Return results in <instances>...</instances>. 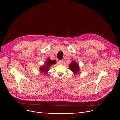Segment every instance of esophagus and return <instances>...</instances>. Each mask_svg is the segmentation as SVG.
<instances>
[{
    "label": "esophagus",
    "mask_w": 120,
    "mask_h": 120,
    "mask_svg": "<svg viewBox=\"0 0 120 120\" xmlns=\"http://www.w3.org/2000/svg\"><path fill=\"white\" fill-rule=\"evenodd\" d=\"M58 64H63V60H59V61H58Z\"/></svg>",
    "instance_id": "34e87169"
}]
</instances>
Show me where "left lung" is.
I'll return each instance as SVG.
<instances>
[{"instance_id": "obj_1", "label": "left lung", "mask_w": 120, "mask_h": 120, "mask_svg": "<svg viewBox=\"0 0 120 120\" xmlns=\"http://www.w3.org/2000/svg\"><path fill=\"white\" fill-rule=\"evenodd\" d=\"M70 69L74 74H77L80 71V68L79 64L75 61H72L69 66Z\"/></svg>"}]
</instances>
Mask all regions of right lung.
<instances>
[{
  "label": "right lung",
  "mask_w": 120,
  "mask_h": 120,
  "mask_svg": "<svg viewBox=\"0 0 120 120\" xmlns=\"http://www.w3.org/2000/svg\"><path fill=\"white\" fill-rule=\"evenodd\" d=\"M56 60H52L50 58H48L45 62V64L43 65L41 67H40V70L41 73H43L45 74L50 69V67L52 65L56 64Z\"/></svg>",
  "instance_id": "obj_1"
}]
</instances>
